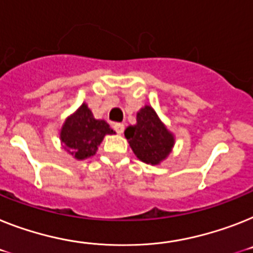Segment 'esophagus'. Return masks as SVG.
I'll use <instances>...</instances> for the list:
<instances>
[{
	"label": "esophagus",
	"mask_w": 253,
	"mask_h": 253,
	"mask_svg": "<svg viewBox=\"0 0 253 253\" xmlns=\"http://www.w3.org/2000/svg\"><path fill=\"white\" fill-rule=\"evenodd\" d=\"M113 127L118 133H123V131H125V125L123 123H114Z\"/></svg>",
	"instance_id": "obj_1"
}]
</instances>
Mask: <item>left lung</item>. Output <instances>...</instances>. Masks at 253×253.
I'll use <instances>...</instances> for the list:
<instances>
[{"label":"left lung","mask_w":253,"mask_h":253,"mask_svg":"<svg viewBox=\"0 0 253 253\" xmlns=\"http://www.w3.org/2000/svg\"><path fill=\"white\" fill-rule=\"evenodd\" d=\"M125 137L133 154L141 162L152 166L163 162L175 145V135L150 105H145L137 112L136 123L127 127Z\"/></svg>","instance_id":"left-lung-1"}]
</instances>
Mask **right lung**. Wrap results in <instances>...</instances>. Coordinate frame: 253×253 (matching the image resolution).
Listing matches in <instances>:
<instances>
[{"mask_svg":"<svg viewBox=\"0 0 253 253\" xmlns=\"http://www.w3.org/2000/svg\"><path fill=\"white\" fill-rule=\"evenodd\" d=\"M113 133L116 132L104 120H96L84 103L65 118L60 128V143L73 158L84 161L96 154L105 135Z\"/></svg>","mask_w":253,"mask_h":253,"instance_id":"1","label":"right lung"}]
</instances>
